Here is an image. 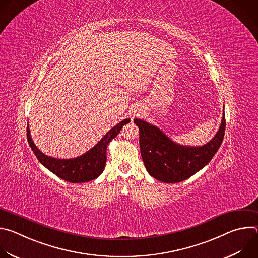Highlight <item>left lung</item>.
I'll return each instance as SVG.
<instances>
[{"label":"left lung","instance_id":"1","mask_svg":"<svg viewBox=\"0 0 258 258\" xmlns=\"http://www.w3.org/2000/svg\"><path fill=\"white\" fill-rule=\"evenodd\" d=\"M134 121L140 131L141 156L147 171L167 183L185 180L202 169L222 145L226 130L224 112L213 139L203 146L192 147L174 143L162 131L147 121L139 118Z\"/></svg>","mask_w":258,"mask_h":258}]
</instances>
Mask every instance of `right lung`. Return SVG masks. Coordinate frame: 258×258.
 I'll return each instance as SVG.
<instances>
[{
	"mask_svg": "<svg viewBox=\"0 0 258 258\" xmlns=\"http://www.w3.org/2000/svg\"><path fill=\"white\" fill-rule=\"evenodd\" d=\"M130 121V118L120 121L118 124L110 130L91 150L81 155L80 157L71 159H57L48 156L39 150L38 147L32 142L28 124L26 127V136L28 144L34 155L50 171L69 182H86L97 178L103 172L107 160L106 150L108 144L120 133L123 125Z\"/></svg>",
	"mask_w": 258,
	"mask_h": 258,
	"instance_id": "add662e5",
	"label": "right lung"
}]
</instances>
